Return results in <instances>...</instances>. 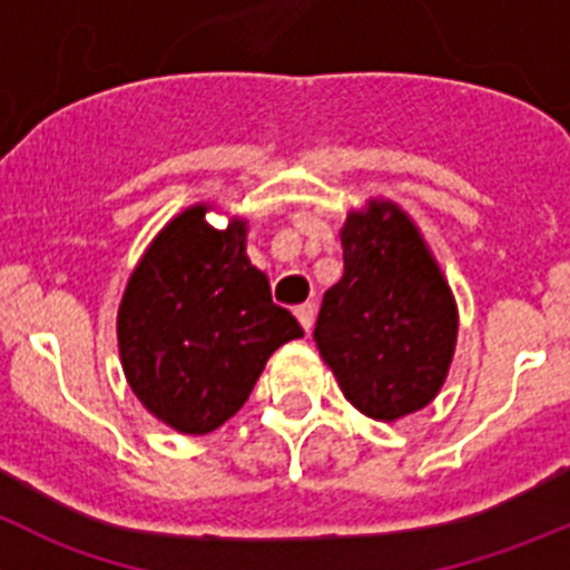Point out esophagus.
I'll use <instances>...</instances> for the list:
<instances>
[{"instance_id": "esophagus-1", "label": "esophagus", "mask_w": 570, "mask_h": 570, "mask_svg": "<svg viewBox=\"0 0 570 570\" xmlns=\"http://www.w3.org/2000/svg\"><path fill=\"white\" fill-rule=\"evenodd\" d=\"M294 316L299 318V324H302V327H305V333H311V330H313V318H316V305H313V302H305V305L296 307Z\"/></svg>"}]
</instances>
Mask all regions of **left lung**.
Listing matches in <instances>:
<instances>
[{
    "label": "left lung",
    "mask_w": 570,
    "mask_h": 570,
    "mask_svg": "<svg viewBox=\"0 0 570 570\" xmlns=\"http://www.w3.org/2000/svg\"><path fill=\"white\" fill-rule=\"evenodd\" d=\"M344 276L324 294L318 352L344 397L372 420H400L436 397L456 346V302L420 232L394 204L352 213Z\"/></svg>",
    "instance_id": "1"
}]
</instances>
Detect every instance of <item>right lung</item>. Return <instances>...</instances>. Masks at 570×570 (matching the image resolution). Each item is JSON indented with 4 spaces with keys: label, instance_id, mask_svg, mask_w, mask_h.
Wrapping results in <instances>:
<instances>
[{
    "label": "right lung",
    "instance_id": "obj_1",
    "mask_svg": "<svg viewBox=\"0 0 570 570\" xmlns=\"http://www.w3.org/2000/svg\"><path fill=\"white\" fill-rule=\"evenodd\" d=\"M193 207L159 232L119 305V357L145 409L209 433L243 409L271 352L302 327L246 257V224H204Z\"/></svg>",
    "mask_w": 570,
    "mask_h": 570
}]
</instances>
